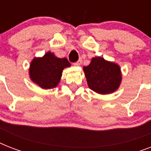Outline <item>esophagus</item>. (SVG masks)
I'll return each instance as SVG.
<instances>
[{
    "instance_id": "34e87169",
    "label": "esophagus",
    "mask_w": 151,
    "mask_h": 151,
    "mask_svg": "<svg viewBox=\"0 0 151 151\" xmlns=\"http://www.w3.org/2000/svg\"><path fill=\"white\" fill-rule=\"evenodd\" d=\"M81 63H82V59H78V61H77L76 63H73V65H74V66H80L81 64Z\"/></svg>"
}]
</instances>
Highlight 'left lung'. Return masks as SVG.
Listing matches in <instances>:
<instances>
[{
  "label": "left lung",
  "mask_w": 151,
  "mask_h": 151,
  "mask_svg": "<svg viewBox=\"0 0 151 151\" xmlns=\"http://www.w3.org/2000/svg\"><path fill=\"white\" fill-rule=\"evenodd\" d=\"M83 70L88 87L99 94H110L115 92L122 82L120 66L102 57L92 58L89 65L84 66Z\"/></svg>",
  "instance_id": "obj_1"
}]
</instances>
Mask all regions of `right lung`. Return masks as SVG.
<instances>
[{
  "label": "right lung",
  "mask_w": 151,
  "mask_h": 151,
  "mask_svg": "<svg viewBox=\"0 0 151 151\" xmlns=\"http://www.w3.org/2000/svg\"><path fill=\"white\" fill-rule=\"evenodd\" d=\"M69 66L70 63L67 59H60L48 52L43 57L32 60L29 70V78L44 89L53 88L60 81L63 69Z\"/></svg>",
  "instance_id": "add662e5"
}]
</instances>
